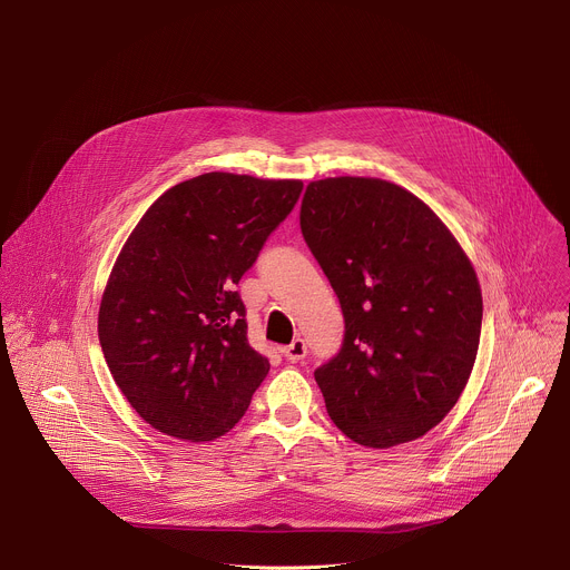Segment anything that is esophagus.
<instances>
[{
    "label": "esophagus",
    "mask_w": 570,
    "mask_h": 570,
    "mask_svg": "<svg viewBox=\"0 0 570 570\" xmlns=\"http://www.w3.org/2000/svg\"><path fill=\"white\" fill-rule=\"evenodd\" d=\"M282 354L286 356V361L299 363V361L306 358V343H304L302 338H295L291 345H286V347L282 350Z\"/></svg>",
    "instance_id": "34e87169"
}]
</instances>
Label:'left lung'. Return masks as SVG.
Wrapping results in <instances>:
<instances>
[{"mask_svg": "<svg viewBox=\"0 0 570 570\" xmlns=\"http://www.w3.org/2000/svg\"><path fill=\"white\" fill-rule=\"evenodd\" d=\"M299 227L345 315L343 350L315 370L330 417L370 449L422 438L475 363L473 264L424 200L381 178L308 183Z\"/></svg>", "mask_w": 570, "mask_h": 570, "instance_id": "left-lung-1", "label": "left lung"}]
</instances>
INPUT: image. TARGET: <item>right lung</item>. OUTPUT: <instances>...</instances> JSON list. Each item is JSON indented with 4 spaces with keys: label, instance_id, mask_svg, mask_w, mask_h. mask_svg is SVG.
Listing matches in <instances>:
<instances>
[{
    "label": "right lung",
    "instance_id": "right-lung-1",
    "mask_svg": "<svg viewBox=\"0 0 570 570\" xmlns=\"http://www.w3.org/2000/svg\"><path fill=\"white\" fill-rule=\"evenodd\" d=\"M302 180L203 174L161 194L108 277L99 341L137 415L187 442H212L246 415L271 363L248 345L234 286L288 216Z\"/></svg>",
    "mask_w": 570,
    "mask_h": 570
}]
</instances>
